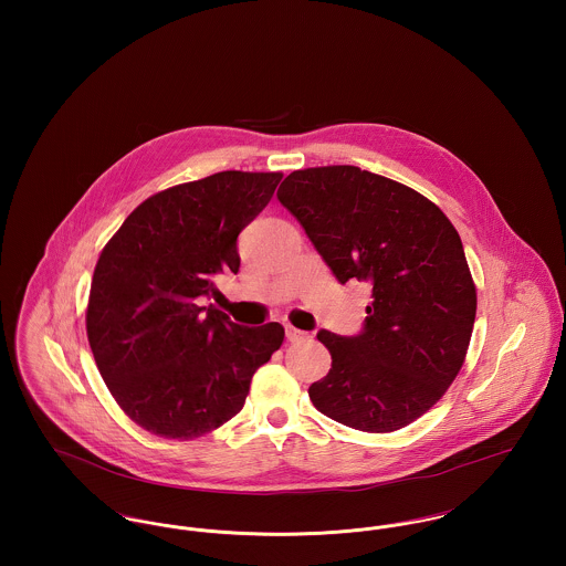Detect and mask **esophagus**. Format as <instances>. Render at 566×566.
I'll return each instance as SVG.
<instances>
[{"label": "esophagus", "mask_w": 566, "mask_h": 566, "mask_svg": "<svg viewBox=\"0 0 566 566\" xmlns=\"http://www.w3.org/2000/svg\"><path fill=\"white\" fill-rule=\"evenodd\" d=\"M285 337H287L290 342H301V339L307 337V333L301 331V328H296V326H292V324H285Z\"/></svg>", "instance_id": "34e87169"}]
</instances>
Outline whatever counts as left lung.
Listing matches in <instances>:
<instances>
[{"instance_id":"obj_1","label":"left lung","mask_w":566,"mask_h":566,"mask_svg":"<svg viewBox=\"0 0 566 566\" xmlns=\"http://www.w3.org/2000/svg\"><path fill=\"white\" fill-rule=\"evenodd\" d=\"M276 196L339 283L373 287L359 335L318 333L331 370L312 384V403L368 433L413 422L458 377L475 324L455 227L418 191L355 165L296 169Z\"/></svg>"}]
</instances>
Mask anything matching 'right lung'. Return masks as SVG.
<instances>
[{"mask_svg": "<svg viewBox=\"0 0 566 566\" xmlns=\"http://www.w3.org/2000/svg\"><path fill=\"white\" fill-rule=\"evenodd\" d=\"M281 178L231 169L169 187L144 200L104 245L86 337L113 399L146 431L191 440L218 429L281 348V324L240 326L198 305L218 292V274H238V235Z\"/></svg>", "mask_w": 566, "mask_h": 566, "instance_id": "1", "label": "right lung"}]
</instances>
